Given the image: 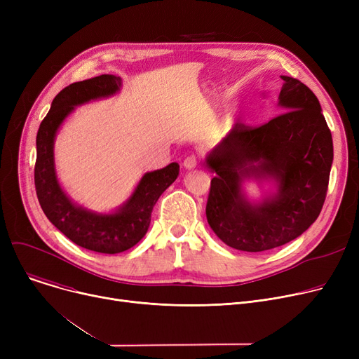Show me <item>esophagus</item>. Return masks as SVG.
I'll list each match as a JSON object with an SVG mask.
<instances>
[{"label": "esophagus", "instance_id": "obj_1", "mask_svg": "<svg viewBox=\"0 0 359 359\" xmlns=\"http://www.w3.org/2000/svg\"><path fill=\"white\" fill-rule=\"evenodd\" d=\"M196 164H198V160H196V157H195V156L186 157V158H184V161H183V165H184V168H186V170H194V168L196 167Z\"/></svg>", "mask_w": 359, "mask_h": 359}]
</instances>
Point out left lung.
Instances as JSON below:
<instances>
[{
	"label": "left lung",
	"mask_w": 359,
	"mask_h": 359,
	"mask_svg": "<svg viewBox=\"0 0 359 359\" xmlns=\"http://www.w3.org/2000/svg\"><path fill=\"white\" fill-rule=\"evenodd\" d=\"M280 79L284 113L256 128L234 123L205 158L215 173L206 219L219 240L243 252L271 250L303 234L327 192L333 141L322 106L306 84ZM248 180L274 189L252 201L242 187Z\"/></svg>",
	"instance_id": "1"
}]
</instances>
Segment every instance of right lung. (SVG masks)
<instances>
[{"label": "right lung", "mask_w": 359, "mask_h": 359, "mask_svg": "<svg viewBox=\"0 0 359 359\" xmlns=\"http://www.w3.org/2000/svg\"><path fill=\"white\" fill-rule=\"evenodd\" d=\"M122 79L111 74L69 84L56 94L36 137L34 186L48 219L72 243L87 250L115 255L125 252L147 234L151 212L160 195L179 176V164L147 172L134 192L116 210L96 212L75 203L62 189L55 168L53 145L64 121L77 106L115 96Z\"/></svg>", "instance_id": "1"}]
</instances>
